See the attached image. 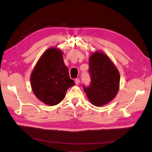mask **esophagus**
Returning a JSON list of instances; mask_svg holds the SVG:
<instances>
[{
	"mask_svg": "<svg viewBox=\"0 0 152 152\" xmlns=\"http://www.w3.org/2000/svg\"><path fill=\"white\" fill-rule=\"evenodd\" d=\"M75 84L76 85V86H78L79 83H80V80L78 78H77V79L75 80Z\"/></svg>",
	"mask_w": 152,
	"mask_h": 152,
	"instance_id": "34e87169",
	"label": "esophagus"
}]
</instances>
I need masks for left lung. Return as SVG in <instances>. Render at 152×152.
<instances>
[{
  "instance_id": "left-lung-1",
  "label": "left lung",
  "mask_w": 152,
  "mask_h": 152,
  "mask_svg": "<svg viewBox=\"0 0 152 152\" xmlns=\"http://www.w3.org/2000/svg\"><path fill=\"white\" fill-rule=\"evenodd\" d=\"M91 83L83 87L90 102L95 106H102L114 99L120 87V73L108 56L101 51H95L89 58Z\"/></svg>"
}]
</instances>
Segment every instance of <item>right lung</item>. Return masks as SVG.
I'll list each match as a JSON object with an SVG mask.
<instances>
[{
    "label": "right lung",
    "instance_id": "1",
    "mask_svg": "<svg viewBox=\"0 0 152 152\" xmlns=\"http://www.w3.org/2000/svg\"><path fill=\"white\" fill-rule=\"evenodd\" d=\"M60 49L51 47L46 50L30 75L31 89L36 96L46 105H57L65 98L69 88L75 86Z\"/></svg>",
    "mask_w": 152,
    "mask_h": 152
}]
</instances>
